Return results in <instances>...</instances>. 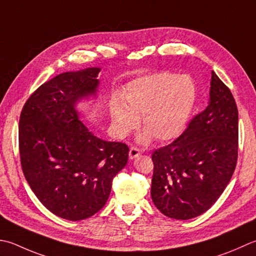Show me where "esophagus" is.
<instances>
[{
	"mask_svg": "<svg viewBox=\"0 0 256 256\" xmlns=\"http://www.w3.org/2000/svg\"><path fill=\"white\" fill-rule=\"evenodd\" d=\"M141 153H142V151L140 148H130L128 156H130V158L133 160L135 158H138V155H141Z\"/></svg>",
	"mask_w": 256,
	"mask_h": 256,
	"instance_id": "1",
	"label": "esophagus"
}]
</instances>
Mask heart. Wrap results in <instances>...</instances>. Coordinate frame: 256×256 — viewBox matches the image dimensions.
<instances>
[{
	"label": "heart",
	"mask_w": 256,
	"mask_h": 256,
	"mask_svg": "<svg viewBox=\"0 0 256 256\" xmlns=\"http://www.w3.org/2000/svg\"><path fill=\"white\" fill-rule=\"evenodd\" d=\"M121 100L110 104V115L114 132L120 138H126L138 126L142 118L145 131L138 141L148 143L176 138L186 125L195 103L196 88L188 75L156 72L126 84Z\"/></svg>",
	"instance_id": "b5f03b06"
}]
</instances>
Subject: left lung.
Here are the masks:
<instances>
[{
    "instance_id": "obj_1",
    "label": "left lung",
    "mask_w": 256,
    "mask_h": 256,
    "mask_svg": "<svg viewBox=\"0 0 256 256\" xmlns=\"http://www.w3.org/2000/svg\"><path fill=\"white\" fill-rule=\"evenodd\" d=\"M238 112L230 88L212 71L206 108L171 144L155 150L151 196L166 216L190 220L218 201L234 173Z\"/></svg>"
}]
</instances>
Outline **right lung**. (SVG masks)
Segmentation results:
<instances>
[{"mask_svg": "<svg viewBox=\"0 0 256 256\" xmlns=\"http://www.w3.org/2000/svg\"><path fill=\"white\" fill-rule=\"evenodd\" d=\"M100 68L58 74L42 84L22 108L18 148L25 178L50 212L70 221L91 218L126 165L128 148L88 131L76 103L95 96Z\"/></svg>", "mask_w": 256, "mask_h": 256, "instance_id": "right-lung-1", "label": "right lung"}]
</instances>
